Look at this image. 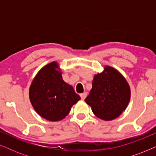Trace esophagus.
Returning a JSON list of instances; mask_svg holds the SVG:
<instances>
[{"label": "esophagus", "mask_w": 156, "mask_h": 156, "mask_svg": "<svg viewBox=\"0 0 156 156\" xmlns=\"http://www.w3.org/2000/svg\"><path fill=\"white\" fill-rule=\"evenodd\" d=\"M87 94L86 92H84V93L81 94H80L81 99H82V100H84V99H85V98L87 97Z\"/></svg>", "instance_id": "esophagus-1"}]
</instances>
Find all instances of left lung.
<instances>
[{
    "label": "left lung",
    "instance_id": "obj_1",
    "mask_svg": "<svg viewBox=\"0 0 156 156\" xmlns=\"http://www.w3.org/2000/svg\"><path fill=\"white\" fill-rule=\"evenodd\" d=\"M130 97V87L125 78L116 69L106 66L94 77L92 89L85 101L98 118L111 121L126 109Z\"/></svg>",
    "mask_w": 156,
    "mask_h": 156
}]
</instances>
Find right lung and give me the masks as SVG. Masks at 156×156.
<instances>
[{"mask_svg":"<svg viewBox=\"0 0 156 156\" xmlns=\"http://www.w3.org/2000/svg\"><path fill=\"white\" fill-rule=\"evenodd\" d=\"M56 62L40 70L29 90L30 100L34 109L42 118L51 121L65 119L80 97L73 87L64 82Z\"/></svg>","mask_w":156,"mask_h":156,"instance_id":"right-lung-1","label":"right lung"}]
</instances>
